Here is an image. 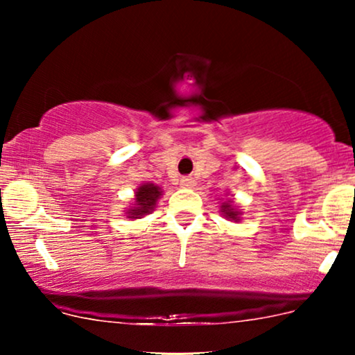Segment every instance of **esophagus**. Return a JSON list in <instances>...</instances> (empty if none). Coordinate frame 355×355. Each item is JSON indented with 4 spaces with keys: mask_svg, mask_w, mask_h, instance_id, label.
Instances as JSON below:
<instances>
[{
    "mask_svg": "<svg viewBox=\"0 0 355 355\" xmlns=\"http://www.w3.org/2000/svg\"><path fill=\"white\" fill-rule=\"evenodd\" d=\"M193 184H196V179L191 178V176H184V178L181 179V186H182V187H192Z\"/></svg>",
    "mask_w": 355,
    "mask_h": 355,
    "instance_id": "1",
    "label": "esophagus"
}]
</instances>
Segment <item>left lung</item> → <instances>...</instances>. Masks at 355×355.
Here are the masks:
<instances>
[{
  "instance_id": "obj_1",
  "label": "left lung",
  "mask_w": 355,
  "mask_h": 355,
  "mask_svg": "<svg viewBox=\"0 0 355 355\" xmlns=\"http://www.w3.org/2000/svg\"><path fill=\"white\" fill-rule=\"evenodd\" d=\"M221 208H223V213H225V216H226V218H231V220L239 221V211H236L234 208H232V205H231L230 202H227V203H223Z\"/></svg>"
}]
</instances>
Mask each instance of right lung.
I'll return each mask as SVG.
<instances>
[{
  "label": "right lung",
  "instance_id": "1",
  "mask_svg": "<svg viewBox=\"0 0 355 355\" xmlns=\"http://www.w3.org/2000/svg\"><path fill=\"white\" fill-rule=\"evenodd\" d=\"M159 196H162V191L155 184H144V186H140L137 192H135V207L129 211V218H139L150 210H153Z\"/></svg>",
  "mask_w": 355,
  "mask_h": 355
}]
</instances>
